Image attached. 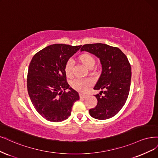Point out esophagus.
Returning a JSON list of instances; mask_svg holds the SVG:
<instances>
[{
  "mask_svg": "<svg viewBox=\"0 0 158 158\" xmlns=\"http://www.w3.org/2000/svg\"><path fill=\"white\" fill-rule=\"evenodd\" d=\"M87 97L86 94H80V97L81 99H84V98H85Z\"/></svg>",
  "mask_w": 158,
  "mask_h": 158,
  "instance_id": "1",
  "label": "esophagus"
}]
</instances>
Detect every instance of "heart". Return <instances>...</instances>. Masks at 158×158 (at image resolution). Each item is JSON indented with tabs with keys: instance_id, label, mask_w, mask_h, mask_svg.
<instances>
[{
	"instance_id": "1",
	"label": "heart",
	"mask_w": 158,
	"mask_h": 158,
	"mask_svg": "<svg viewBox=\"0 0 158 158\" xmlns=\"http://www.w3.org/2000/svg\"><path fill=\"white\" fill-rule=\"evenodd\" d=\"M78 60L87 68L91 69L95 63V57L89 53H82L78 57ZM64 73L67 77L71 78L73 75V64L70 61H68L64 65ZM91 85V81L87 79H76L72 82L73 88L77 91L84 92Z\"/></svg>"
}]
</instances>
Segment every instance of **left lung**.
<instances>
[{"mask_svg": "<svg viewBox=\"0 0 158 158\" xmlns=\"http://www.w3.org/2000/svg\"><path fill=\"white\" fill-rule=\"evenodd\" d=\"M85 51L99 58L102 73L94 87L101 90L95 95L97 105L89 110L91 117L97 119H109L117 114L126 103L131 79V65L126 56L118 48L97 43L84 45Z\"/></svg>", "mask_w": 158, "mask_h": 158, "instance_id": "obj_1", "label": "left lung"}]
</instances>
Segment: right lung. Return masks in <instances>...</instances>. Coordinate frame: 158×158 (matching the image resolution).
<instances>
[{
    "mask_svg": "<svg viewBox=\"0 0 158 158\" xmlns=\"http://www.w3.org/2000/svg\"><path fill=\"white\" fill-rule=\"evenodd\" d=\"M81 46L56 44L37 52L29 64L27 90L40 115L48 121L62 122L71 114L74 102L80 99L77 91L70 88L64 65ZM69 89V92H65Z\"/></svg>",
    "mask_w": 158,
    "mask_h": 158,
    "instance_id": "right-lung-1",
    "label": "right lung"
}]
</instances>
